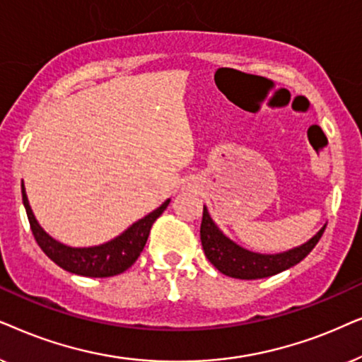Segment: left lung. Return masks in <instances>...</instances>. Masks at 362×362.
<instances>
[{
  "instance_id": "8db88e82",
  "label": "left lung",
  "mask_w": 362,
  "mask_h": 362,
  "mask_svg": "<svg viewBox=\"0 0 362 362\" xmlns=\"http://www.w3.org/2000/svg\"><path fill=\"white\" fill-rule=\"evenodd\" d=\"M326 225L317 231L315 237L308 240L306 243L300 245V247L288 250L283 253L274 255H264L250 252V250L240 247L233 240H230L221 231L211 216L204 206V216H202V226H200V240L202 247H204L205 257L209 262L218 269L220 273L226 274V276L238 278V279H258V278H268L273 274H278L285 269L295 267L305 259L311 250L316 247L320 242L325 231Z\"/></svg>"
}]
</instances>
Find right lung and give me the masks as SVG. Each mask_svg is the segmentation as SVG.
Masks as SVG:
<instances>
[{"instance_id":"1","label":"right lung","mask_w":362,"mask_h":362,"mask_svg":"<svg viewBox=\"0 0 362 362\" xmlns=\"http://www.w3.org/2000/svg\"><path fill=\"white\" fill-rule=\"evenodd\" d=\"M21 194L33 235H35L42 252L47 255V258H51L57 267L66 269V272L88 278L115 276V274L124 273L125 269L131 268L136 263L139 255L142 253L144 247H146L152 223L170 204V199H167L158 209L151 211L144 218L137 220L136 223H132L127 230L122 231L115 238L109 240V242L95 245V247L81 248L57 242L49 233H46L45 228L37 223L35 214H33L26 189H24V182L21 184Z\"/></svg>"}]
</instances>
